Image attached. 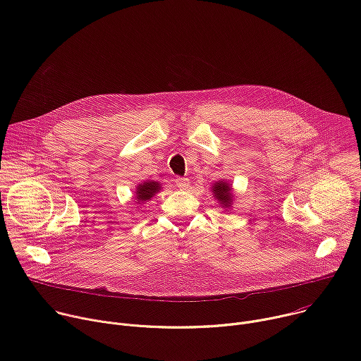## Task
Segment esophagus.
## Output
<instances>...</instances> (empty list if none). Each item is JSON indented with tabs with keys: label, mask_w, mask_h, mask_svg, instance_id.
<instances>
[{
	"label": "esophagus",
	"mask_w": 361,
	"mask_h": 361,
	"mask_svg": "<svg viewBox=\"0 0 361 361\" xmlns=\"http://www.w3.org/2000/svg\"><path fill=\"white\" fill-rule=\"evenodd\" d=\"M174 181H176V185L180 190H187L190 187V180L185 178V177H177Z\"/></svg>",
	"instance_id": "1"
}]
</instances>
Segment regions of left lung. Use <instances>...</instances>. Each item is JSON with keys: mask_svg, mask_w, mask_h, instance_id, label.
<instances>
[{"mask_svg": "<svg viewBox=\"0 0 361 361\" xmlns=\"http://www.w3.org/2000/svg\"><path fill=\"white\" fill-rule=\"evenodd\" d=\"M212 191H213L214 197L220 201L221 207H224V209L231 207L234 195H233V191H231V185L228 183H226L224 180L223 181L220 180L217 183H214V185L212 187Z\"/></svg>", "mask_w": 361, "mask_h": 361, "instance_id": "1", "label": "left lung"}]
</instances>
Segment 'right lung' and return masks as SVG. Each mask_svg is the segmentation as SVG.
<instances>
[{"label": "right lung", "mask_w": 361, "mask_h": 361, "mask_svg": "<svg viewBox=\"0 0 361 361\" xmlns=\"http://www.w3.org/2000/svg\"><path fill=\"white\" fill-rule=\"evenodd\" d=\"M160 190H161V185L157 181H152V180L138 184V187L135 190L137 202H144V201L151 200Z\"/></svg>", "instance_id": "right-lung-1"}]
</instances>
